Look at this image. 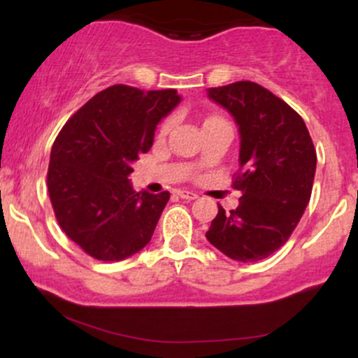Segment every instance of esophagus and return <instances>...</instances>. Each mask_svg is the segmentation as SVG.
I'll return each instance as SVG.
<instances>
[{
  "label": "esophagus",
  "instance_id": "esophagus-1",
  "mask_svg": "<svg viewBox=\"0 0 358 358\" xmlns=\"http://www.w3.org/2000/svg\"><path fill=\"white\" fill-rule=\"evenodd\" d=\"M176 195H178L180 199H183V200H195V199H199V196H196V193L188 192V190H178V192H176Z\"/></svg>",
  "mask_w": 358,
  "mask_h": 358
}]
</instances>
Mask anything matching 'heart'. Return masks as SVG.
Instances as JSON below:
<instances>
[{"instance_id":"b5f03b06","label":"heart","mask_w":358,"mask_h":358,"mask_svg":"<svg viewBox=\"0 0 358 358\" xmlns=\"http://www.w3.org/2000/svg\"><path fill=\"white\" fill-rule=\"evenodd\" d=\"M168 127H170V121H166V122H165V124H163V126H162V131H163V133H165V131L168 129Z\"/></svg>"}]
</instances>
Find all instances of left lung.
<instances>
[{"label":"left lung","instance_id":"1","mask_svg":"<svg viewBox=\"0 0 358 358\" xmlns=\"http://www.w3.org/2000/svg\"><path fill=\"white\" fill-rule=\"evenodd\" d=\"M239 127V207L219 213L205 237L234 261L271 256L289 239L311 196L316 151L301 116L256 82L207 89Z\"/></svg>","mask_w":358,"mask_h":358}]
</instances>
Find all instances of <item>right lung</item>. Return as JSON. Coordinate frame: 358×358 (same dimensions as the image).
I'll return each instance as SVG.
<instances>
[{
    "label": "right lung",
    "instance_id": "right-lung-1",
    "mask_svg": "<svg viewBox=\"0 0 358 358\" xmlns=\"http://www.w3.org/2000/svg\"><path fill=\"white\" fill-rule=\"evenodd\" d=\"M180 101L175 89L110 85L62 127L50 153L48 195L62 231L89 256L122 261L151 241L170 193L136 192L129 175Z\"/></svg>",
    "mask_w": 358,
    "mask_h": 358
}]
</instances>
